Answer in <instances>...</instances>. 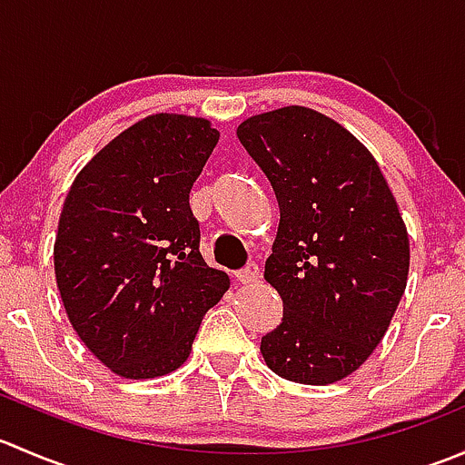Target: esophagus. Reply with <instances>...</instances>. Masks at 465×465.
Segmentation results:
<instances>
[{"label": "esophagus", "instance_id": "obj_1", "mask_svg": "<svg viewBox=\"0 0 465 465\" xmlns=\"http://www.w3.org/2000/svg\"><path fill=\"white\" fill-rule=\"evenodd\" d=\"M236 281L241 285H252V283H256V281H259V265H254V262H252V265H247L245 270H241L236 274Z\"/></svg>", "mask_w": 465, "mask_h": 465}]
</instances>
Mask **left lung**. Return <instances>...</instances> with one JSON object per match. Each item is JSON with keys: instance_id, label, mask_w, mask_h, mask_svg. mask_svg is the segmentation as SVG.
<instances>
[{"instance_id": "8db88e82", "label": "left lung", "mask_w": 465, "mask_h": 465, "mask_svg": "<svg viewBox=\"0 0 465 465\" xmlns=\"http://www.w3.org/2000/svg\"><path fill=\"white\" fill-rule=\"evenodd\" d=\"M279 203L265 281L283 320L262 335L276 376L332 384L382 341L410 272V236L378 162L322 112L279 107L236 130Z\"/></svg>"}]
</instances>
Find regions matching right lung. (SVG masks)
Instances as JSON below:
<instances>
[{
	"mask_svg": "<svg viewBox=\"0 0 465 465\" xmlns=\"http://www.w3.org/2000/svg\"><path fill=\"white\" fill-rule=\"evenodd\" d=\"M218 139L200 116L150 114L103 145L64 198L55 283L76 335L116 376L180 369L227 292L229 276L200 254L189 206Z\"/></svg>",
	"mask_w": 465,
	"mask_h": 465,
	"instance_id": "obj_1",
	"label": "right lung"
}]
</instances>
